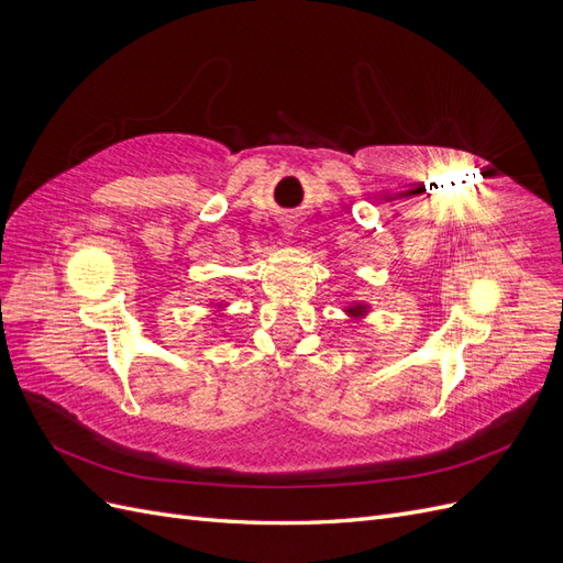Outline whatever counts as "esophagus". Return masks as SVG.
<instances>
[{"instance_id": "esophagus-1", "label": "esophagus", "mask_w": 563, "mask_h": 563, "mask_svg": "<svg viewBox=\"0 0 563 563\" xmlns=\"http://www.w3.org/2000/svg\"><path fill=\"white\" fill-rule=\"evenodd\" d=\"M291 228H294V225H286V228H284V230H291Z\"/></svg>"}]
</instances>
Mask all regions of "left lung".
Here are the masks:
<instances>
[{
  "label": "left lung",
  "instance_id": "8db88e82",
  "mask_svg": "<svg viewBox=\"0 0 563 563\" xmlns=\"http://www.w3.org/2000/svg\"><path fill=\"white\" fill-rule=\"evenodd\" d=\"M347 312H352V314L360 317V314H364V312H366V308H364V305H354V308H350Z\"/></svg>",
  "mask_w": 563,
  "mask_h": 563
}]
</instances>
